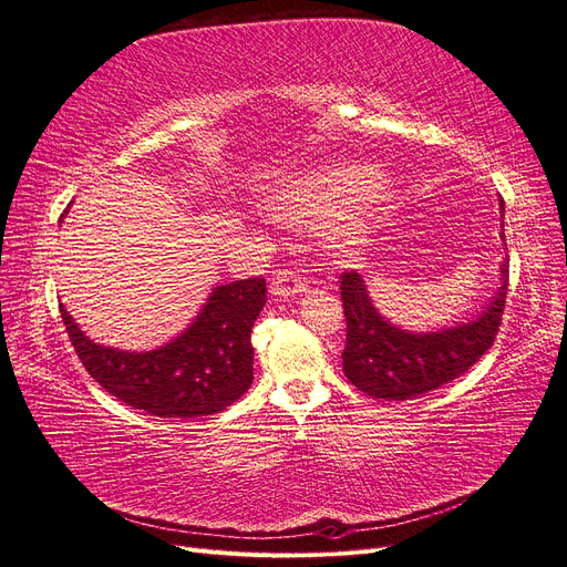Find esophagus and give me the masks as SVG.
Returning <instances> with one entry per match:
<instances>
[{"instance_id": "esophagus-1", "label": "esophagus", "mask_w": 567, "mask_h": 567, "mask_svg": "<svg viewBox=\"0 0 567 567\" xmlns=\"http://www.w3.org/2000/svg\"><path fill=\"white\" fill-rule=\"evenodd\" d=\"M303 291H306V282L301 278H297L291 270H282L270 280V295L278 299L297 297V295H303Z\"/></svg>"}]
</instances>
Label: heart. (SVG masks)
Returning <instances> with one entry per match:
<instances>
[{
  "instance_id": "heart-1",
  "label": "heart",
  "mask_w": 567,
  "mask_h": 567,
  "mask_svg": "<svg viewBox=\"0 0 567 567\" xmlns=\"http://www.w3.org/2000/svg\"><path fill=\"white\" fill-rule=\"evenodd\" d=\"M396 192L400 184L381 167L327 163L266 188L259 205L280 224L301 226L322 219L320 238L329 255L358 261L369 249Z\"/></svg>"
}]
</instances>
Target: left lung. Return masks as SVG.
I'll return each instance as SVG.
<instances>
[{"label":"left lung","instance_id":"1","mask_svg":"<svg viewBox=\"0 0 567 567\" xmlns=\"http://www.w3.org/2000/svg\"><path fill=\"white\" fill-rule=\"evenodd\" d=\"M499 217L505 219L502 198ZM499 238L505 243V221ZM507 285L509 259L505 257L499 264L495 297L476 318L436 331H409L381 316L360 272H343L341 301L348 324L343 371L348 381L369 396L385 402H404L451 383L493 346L507 301Z\"/></svg>","mask_w":567,"mask_h":567}]
</instances>
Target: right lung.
<instances>
[{
    "mask_svg": "<svg viewBox=\"0 0 567 567\" xmlns=\"http://www.w3.org/2000/svg\"><path fill=\"white\" fill-rule=\"evenodd\" d=\"M264 306V278L217 285L179 337L144 352L91 341L62 303L60 316L81 364L112 396L150 415L192 421L224 411L249 390V337Z\"/></svg>",
    "mask_w": 567,
    "mask_h": 567,
    "instance_id": "right-lung-1",
    "label": "right lung"
}]
</instances>
